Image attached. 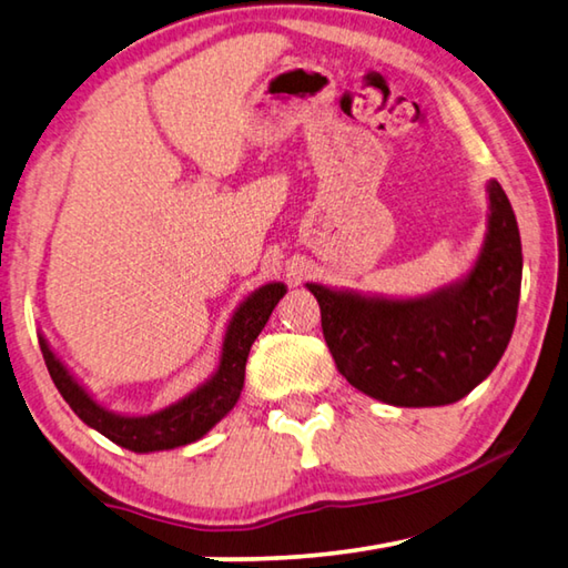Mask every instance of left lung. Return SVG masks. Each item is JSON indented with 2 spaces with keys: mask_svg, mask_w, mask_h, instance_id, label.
Here are the masks:
<instances>
[{
  "mask_svg": "<svg viewBox=\"0 0 568 568\" xmlns=\"http://www.w3.org/2000/svg\"><path fill=\"white\" fill-rule=\"evenodd\" d=\"M488 233L464 281L388 301L307 283L343 378L390 406H448L501 361L521 295V235L506 192L488 182Z\"/></svg>",
  "mask_w": 568,
  "mask_h": 568,
  "instance_id": "8db88e82",
  "label": "left lung"
}]
</instances>
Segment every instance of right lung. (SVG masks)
<instances>
[{"label":"right lung","instance_id":"1","mask_svg":"<svg viewBox=\"0 0 568 568\" xmlns=\"http://www.w3.org/2000/svg\"><path fill=\"white\" fill-rule=\"evenodd\" d=\"M285 295L283 283H267L257 287L247 301L240 303L227 325L223 355L213 378L205 381L172 406L162 408L150 416H120V413L102 408L72 373L64 368L60 358L50 351L44 338H40V348L44 355L47 371L54 381L57 390L70 403V408L80 416L90 428L100 430L112 444L130 448L134 454H150V450H168L178 446H187L192 440L203 438L220 418H225L240 398L245 383V363L250 345L265 328L273 307Z\"/></svg>","mask_w":568,"mask_h":568}]
</instances>
